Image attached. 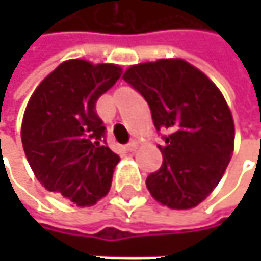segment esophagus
Here are the masks:
<instances>
[{"instance_id": "obj_1", "label": "esophagus", "mask_w": 261, "mask_h": 261, "mask_svg": "<svg viewBox=\"0 0 261 261\" xmlns=\"http://www.w3.org/2000/svg\"><path fill=\"white\" fill-rule=\"evenodd\" d=\"M136 148H137V142H136V140H131L130 143L125 145V149H127V151H134Z\"/></svg>"}]
</instances>
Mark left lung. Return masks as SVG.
Instances as JSON below:
<instances>
[{
    "instance_id": "8db88e82",
    "label": "left lung",
    "mask_w": 261,
    "mask_h": 261,
    "mask_svg": "<svg viewBox=\"0 0 261 261\" xmlns=\"http://www.w3.org/2000/svg\"><path fill=\"white\" fill-rule=\"evenodd\" d=\"M124 80L148 102L163 163L146 178L151 195L171 208H192L221 181L233 149L234 122L219 89L180 59L131 66Z\"/></svg>"
}]
</instances>
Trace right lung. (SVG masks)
Here are the masks:
<instances>
[{
  "label": "right lung",
  "mask_w": 261,
  "mask_h": 261,
  "mask_svg": "<svg viewBox=\"0 0 261 261\" xmlns=\"http://www.w3.org/2000/svg\"><path fill=\"white\" fill-rule=\"evenodd\" d=\"M121 74L116 65L63 62L37 86L24 113L21 139L36 178L79 207L109 193L119 162L107 146L96 101Z\"/></svg>",
  "instance_id": "1"
}]
</instances>
